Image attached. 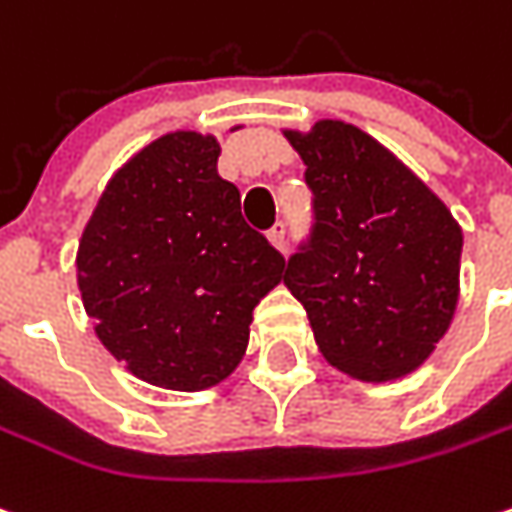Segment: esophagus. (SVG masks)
Here are the masks:
<instances>
[{"label":"esophagus","instance_id":"34e87169","mask_svg":"<svg viewBox=\"0 0 512 512\" xmlns=\"http://www.w3.org/2000/svg\"><path fill=\"white\" fill-rule=\"evenodd\" d=\"M269 240H272V246H275V249L286 252V223H283V220H278V223L269 229Z\"/></svg>","mask_w":512,"mask_h":512}]
</instances>
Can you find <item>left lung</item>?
Wrapping results in <instances>:
<instances>
[{
    "label": "left lung",
    "instance_id": "1",
    "mask_svg": "<svg viewBox=\"0 0 512 512\" xmlns=\"http://www.w3.org/2000/svg\"><path fill=\"white\" fill-rule=\"evenodd\" d=\"M312 191V229L283 283L323 358L361 381L427 361L458 303L461 229L410 168L355 125L286 131Z\"/></svg>",
    "mask_w": 512,
    "mask_h": 512
}]
</instances>
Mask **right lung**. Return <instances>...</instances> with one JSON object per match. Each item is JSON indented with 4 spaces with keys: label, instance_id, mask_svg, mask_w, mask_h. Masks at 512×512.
<instances>
[{
    "label": "right lung",
    "instance_id": "right-lung-1",
    "mask_svg": "<svg viewBox=\"0 0 512 512\" xmlns=\"http://www.w3.org/2000/svg\"><path fill=\"white\" fill-rule=\"evenodd\" d=\"M217 157V140L197 131L145 145L111 177L79 240V292L97 338L128 372L177 392L232 375L252 312L286 266L243 220Z\"/></svg>",
    "mask_w": 512,
    "mask_h": 512
}]
</instances>
